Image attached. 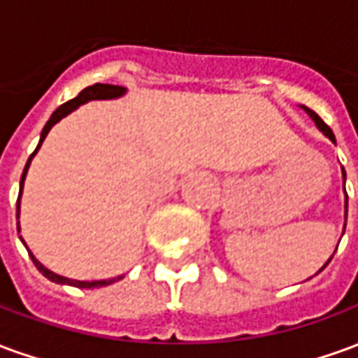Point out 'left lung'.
Instances as JSON below:
<instances>
[{
  "mask_svg": "<svg viewBox=\"0 0 358 358\" xmlns=\"http://www.w3.org/2000/svg\"><path fill=\"white\" fill-rule=\"evenodd\" d=\"M301 109L305 110L308 117L313 118V122H315V124H316V128H318V130H320V132H322L324 136H326V138H328V140L331 141V143H336V136H334V132H331V128L328 124H326V122H324L322 118L316 115L315 110H310V109H308V107H305V105H301ZM341 174H343V192H345V171H343V166H341ZM345 220H347V194H345ZM343 232H345V226H343ZM336 249H338V248H336ZM331 257H334V255H331ZM331 257H330V259H328V263H330V261H331ZM328 263L324 264L322 268L318 270L316 274H320V272H322V270L326 268V266H328Z\"/></svg>",
  "mask_w": 358,
  "mask_h": 358,
  "instance_id": "obj_1",
  "label": "left lung"
}]
</instances>
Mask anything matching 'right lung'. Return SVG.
Wrapping results in <instances>:
<instances>
[{"label": "right lung", "mask_w": 358, "mask_h": 358, "mask_svg": "<svg viewBox=\"0 0 358 358\" xmlns=\"http://www.w3.org/2000/svg\"><path fill=\"white\" fill-rule=\"evenodd\" d=\"M126 94V88H122V86H113V84H94V86H88V88H84L80 92V94L76 95L74 99H71V101L63 103L61 107H57V109L53 110V115L50 117V120L45 122V126H43L42 134H40V141H38V148L34 149V153L28 157L27 161V166H24V171H22V176H20V187H19V199H17V218L20 217V195H22V189H24V180H27V174H28V169H30V163H32V159H34V155L38 153V149L42 148L43 140H45V136L50 134V130L53 128V126L57 124L61 118L69 117L73 110H76L80 105H84V103L88 101H94V99H118V97H122V95ZM17 232L20 234V222H17ZM20 241L24 243V248H27L28 255H30V259H32V263L36 264V268L42 272L43 276L48 278V280H51V282H55V284H63V285H74V287H84V289H92V287H103V285H109V284H115V282H118V280H122V276L124 274H120V276H115V278H109V280H92V282H86V280H73V278H65V276H59V274H55V272H51L50 268H45L38 259L34 257V253L28 249L27 241L22 240V236H19Z\"/></svg>", "instance_id": "add662e5"}]
</instances>
